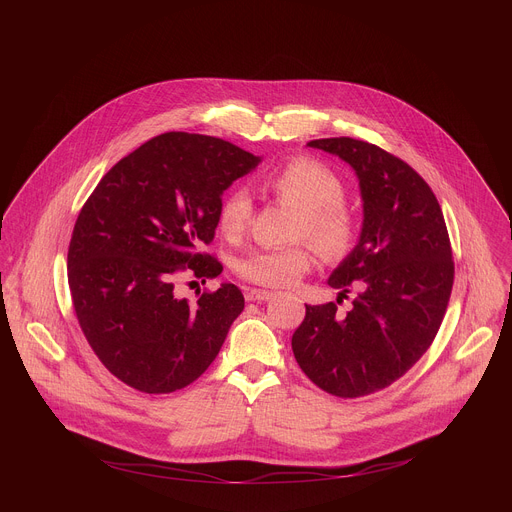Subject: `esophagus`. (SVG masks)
I'll list each match as a JSON object with an SVG mask.
<instances>
[{
    "instance_id": "1",
    "label": "esophagus",
    "mask_w": 512,
    "mask_h": 512,
    "mask_svg": "<svg viewBox=\"0 0 512 512\" xmlns=\"http://www.w3.org/2000/svg\"><path fill=\"white\" fill-rule=\"evenodd\" d=\"M271 298H273V291H267V289H249L245 294L247 302H267Z\"/></svg>"
}]
</instances>
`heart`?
Listing matches in <instances>:
<instances>
[{
	"label": "heart",
	"instance_id": "heart-1",
	"mask_svg": "<svg viewBox=\"0 0 512 512\" xmlns=\"http://www.w3.org/2000/svg\"><path fill=\"white\" fill-rule=\"evenodd\" d=\"M265 188L277 202L294 208L287 227V239L294 243L255 249L239 257L235 273L241 279L263 287H289L312 269L316 261L313 242L328 259L344 257L354 247L358 235L356 212L342 198L344 184L340 176L326 164L310 156H296L265 178ZM251 218L253 202L249 194L233 188L218 206V231L229 241H241L249 231Z\"/></svg>",
	"mask_w": 512,
	"mask_h": 512
}]
</instances>
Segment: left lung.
Instances as JSON below:
<instances>
[{"instance_id": "8db88e82", "label": "left lung", "mask_w": 512, "mask_h": 512, "mask_svg": "<svg viewBox=\"0 0 512 512\" xmlns=\"http://www.w3.org/2000/svg\"><path fill=\"white\" fill-rule=\"evenodd\" d=\"M308 145L354 168L364 221L358 245L328 279L338 300L306 306L291 350L314 385L356 399L401 379L433 342L454 285L452 245L433 190L401 158L352 137ZM352 290L353 308L342 315L337 306Z\"/></svg>"}]
</instances>
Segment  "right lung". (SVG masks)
<instances>
[{"label":"right lung","instance_id":"add662e5","mask_svg":"<svg viewBox=\"0 0 512 512\" xmlns=\"http://www.w3.org/2000/svg\"><path fill=\"white\" fill-rule=\"evenodd\" d=\"M259 158L198 133L152 137L119 160L83 204L68 245V287L81 330L105 369L150 395L194 383L245 308L241 289H204L196 304L174 283L223 265L210 245L223 192Z\"/></svg>","mask_w":512,"mask_h":512}]
</instances>
